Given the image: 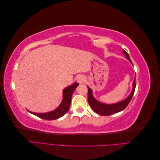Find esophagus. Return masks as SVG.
<instances>
[{
  "label": "esophagus",
  "mask_w": 160,
  "mask_h": 160,
  "mask_svg": "<svg viewBox=\"0 0 160 160\" xmlns=\"http://www.w3.org/2000/svg\"><path fill=\"white\" fill-rule=\"evenodd\" d=\"M84 80H85L84 77L82 75H79L78 77H77V81L79 83H82L84 81Z\"/></svg>",
  "instance_id": "1"
}]
</instances>
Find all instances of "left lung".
<instances>
[{
  "label": "left lung",
  "mask_w": 160,
  "mask_h": 160,
  "mask_svg": "<svg viewBox=\"0 0 160 160\" xmlns=\"http://www.w3.org/2000/svg\"><path fill=\"white\" fill-rule=\"evenodd\" d=\"M123 54L126 56L125 58H126L128 60H129L131 63L132 64V62L130 59L128 53L123 49ZM88 102L92 109H93L95 113H98L101 115H103V116L109 115L111 114L119 112V111H122L128 105L134 94V91L135 89V77L133 82V88L130 95L126 99H125L122 101H119V102L115 103L113 104H106V103L100 102V101L97 100L94 98L92 89L88 86Z\"/></svg>",
  "instance_id": "8db88e82"
}]
</instances>
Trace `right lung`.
Wrapping results in <instances>:
<instances>
[{"label": "right lung", "mask_w": 160, "mask_h": 160, "mask_svg": "<svg viewBox=\"0 0 160 160\" xmlns=\"http://www.w3.org/2000/svg\"><path fill=\"white\" fill-rule=\"evenodd\" d=\"M78 85L79 83L75 82V83L67 87L66 88L63 89V91H62V100L61 104L59 105V107L56 108L55 110L46 113H35L28 110V111L29 113L37 116L38 118L47 120H53L60 118L69 111L71 105V97L72 93H73L74 90Z\"/></svg>", "instance_id": "1"}]
</instances>
